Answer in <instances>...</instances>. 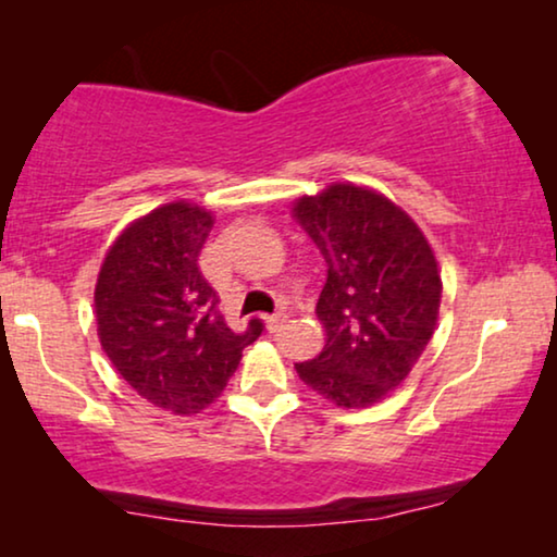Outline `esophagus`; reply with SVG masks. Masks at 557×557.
I'll use <instances>...</instances> for the list:
<instances>
[{
	"mask_svg": "<svg viewBox=\"0 0 557 557\" xmlns=\"http://www.w3.org/2000/svg\"><path fill=\"white\" fill-rule=\"evenodd\" d=\"M287 318H290V315H287L285 310H280V313H274V315H264V323H267V329H270V331H277L287 323Z\"/></svg>",
	"mask_w": 557,
	"mask_h": 557,
	"instance_id": "obj_1",
	"label": "esophagus"
}]
</instances>
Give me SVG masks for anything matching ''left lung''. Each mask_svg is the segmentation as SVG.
I'll list each match as a JSON object with an SVG mask.
<instances>
[{
    "label": "left lung",
    "instance_id": "8db88e82",
    "mask_svg": "<svg viewBox=\"0 0 557 557\" xmlns=\"http://www.w3.org/2000/svg\"><path fill=\"white\" fill-rule=\"evenodd\" d=\"M329 267L315 313L323 351L295 364L310 389L338 407H367L399 387L433 338L441 272L407 213L382 193L333 183L293 206Z\"/></svg>",
    "mask_w": 557,
    "mask_h": 557
}]
</instances>
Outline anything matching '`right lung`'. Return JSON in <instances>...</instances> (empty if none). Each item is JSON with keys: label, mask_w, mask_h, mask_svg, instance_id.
I'll list each match as a JSON object with an SVG mask.
<instances>
[{"label": "right lung", "mask_w": 557, "mask_h": 557, "mask_svg": "<svg viewBox=\"0 0 557 557\" xmlns=\"http://www.w3.org/2000/svg\"><path fill=\"white\" fill-rule=\"evenodd\" d=\"M211 226L201 206H160L116 236L96 280L94 313L109 361L139 397L175 414L209 407L264 331L255 318L234 333L221 315L198 267Z\"/></svg>", "instance_id": "obj_1"}]
</instances>
